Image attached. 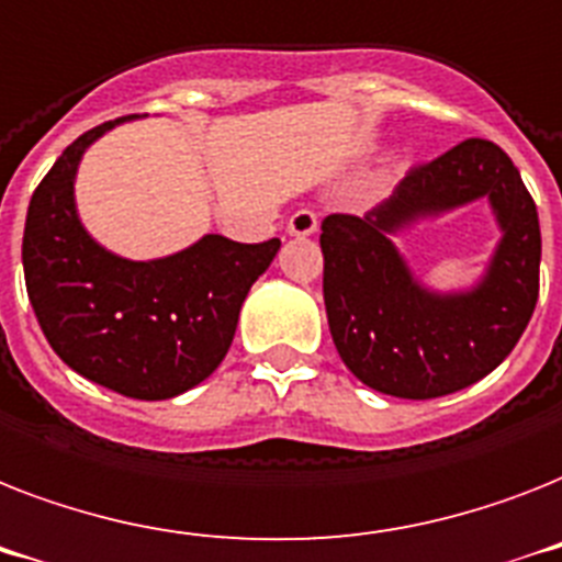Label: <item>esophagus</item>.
I'll return each mask as SVG.
<instances>
[{
	"label": "esophagus",
	"mask_w": 562,
	"mask_h": 562,
	"mask_svg": "<svg viewBox=\"0 0 562 562\" xmlns=\"http://www.w3.org/2000/svg\"><path fill=\"white\" fill-rule=\"evenodd\" d=\"M286 232H290V237H313L318 232L316 214L307 209L295 211L293 217H290V223H286Z\"/></svg>",
	"instance_id": "esophagus-1"
}]
</instances>
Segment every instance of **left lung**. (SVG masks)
<instances>
[{
  "label": "left lung",
  "instance_id": "8db88e82",
  "mask_svg": "<svg viewBox=\"0 0 562 562\" xmlns=\"http://www.w3.org/2000/svg\"><path fill=\"white\" fill-rule=\"evenodd\" d=\"M479 199L501 228L485 272L459 291L424 285L393 240ZM322 255L336 351L368 389L406 401L461 392L502 366L540 293L537 205L508 154L484 138L412 170L366 217H325Z\"/></svg>",
  "mask_w": 562,
  "mask_h": 562
}]
</instances>
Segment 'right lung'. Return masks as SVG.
<instances>
[{
  "label": "right lung",
  "instance_id": "right-lung-1",
  "mask_svg": "<svg viewBox=\"0 0 562 562\" xmlns=\"http://www.w3.org/2000/svg\"><path fill=\"white\" fill-rule=\"evenodd\" d=\"M124 121L92 127L54 161L31 196L22 269L40 327L71 371L124 397L168 401L217 371L281 240L203 235L154 260L98 244L78 214L75 179L89 147Z\"/></svg>",
  "mask_w": 562,
  "mask_h": 562
}]
</instances>
